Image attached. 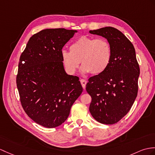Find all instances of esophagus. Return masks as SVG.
I'll list each match as a JSON object with an SVG mask.
<instances>
[{"instance_id": "1", "label": "esophagus", "mask_w": 155, "mask_h": 155, "mask_svg": "<svg viewBox=\"0 0 155 155\" xmlns=\"http://www.w3.org/2000/svg\"><path fill=\"white\" fill-rule=\"evenodd\" d=\"M80 81H81V83L82 88L84 89L86 87V83H87V81L84 80V79H81Z\"/></svg>"}]
</instances>
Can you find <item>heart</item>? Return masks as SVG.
Returning a JSON list of instances; mask_svg holds the SVG:
<instances>
[{
	"instance_id": "heart-1",
	"label": "heart",
	"mask_w": 155,
	"mask_h": 155,
	"mask_svg": "<svg viewBox=\"0 0 155 155\" xmlns=\"http://www.w3.org/2000/svg\"><path fill=\"white\" fill-rule=\"evenodd\" d=\"M61 58L66 70L74 74L82 64L84 73L98 74L103 73L111 59V48L104 38L82 36L70 47V51L63 50Z\"/></svg>"
}]
</instances>
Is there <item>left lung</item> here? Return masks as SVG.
<instances>
[{"label":"left lung","mask_w":155,"mask_h":155,"mask_svg":"<svg viewBox=\"0 0 155 155\" xmlns=\"http://www.w3.org/2000/svg\"><path fill=\"white\" fill-rule=\"evenodd\" d=\"M107 39L111 59L103 73L88 79L86 90L92 98L89 110L103 124H114L130 110L138 92L140 69L134 45L117 29L105 27L89 31Z\"/></svg>","instance_id":"8db88e82"}]
</instances>
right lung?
I'll use <instances>...</instances> for the list:
<instances>
[{
	"instance_id": "1",
	"label": "right lung",
	"mask_w": 155,
	"mask_h": 155,
	"mask_svg": "<svg viewBox=\"0 0 155 155\" xmlns=\"http://www.w3.org/2000/svg\"><path fill=\"white\" fill-rule=\"evenodd\" d=\"M76 32L43 30L30 38L20 55L16 84L21 106L32 120L45 127L64 123L83 90L78 77L66 73L61 58L63 46Z\"/></svg>"
}]
</instances>
